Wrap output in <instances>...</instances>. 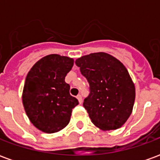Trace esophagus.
<instances>
[{"label": "esophagus", "instance_id": "1", "mask_svg": "<svg viewBox=\"0 0 160 160\" xmlns=\"http://www.w3.org/2000/svg\"><path fill=\"white\" fill-rule=\"evenodd\" d=\"M77 98H78V100H79V103L81 104V103H82V97H81V95L79 94V95L77 96Z\"/></svg>", "mask_w": 160, "mask_h": 160}]
</instances>
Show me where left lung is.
I'll use <instances>...</instances> for the list:
<instances>
[{
    "instance_id": "1",
    "label": "left lung",
    "mask_w": 160,
    "mask_h": 160,
    "mask_svg": "<svg viewBox=\"0 0 160 160\" xmlns=\"http://www.w3.org/2000/svg\"><path fill=\"white\" fill-rule=\"evenodd\" d=\"M75 64L90 85L83 106L92 122L104 131L122 127L130 117L135 99V87L127 68L104 52L81 56Z\"/></svg>"
}]
</instances>
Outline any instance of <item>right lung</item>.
<instances>
[{"label": "right lung", "instance_id": "add662e5", "mask_svg": "<svg viewBox=\"0 0 160 160\" xmlns=\"http://www.w3.org/2000/svg\"><path fill=\"white\" fill-rule=\"evenodd\" d=\"M73 59L56 54L38 61L26 75L22 102L31 122L42 132L52 134L69 123L72 110L79 104L65 82Z\"/></svg>", "mask_w": 160, "mask_h": 160}]
</instances>
